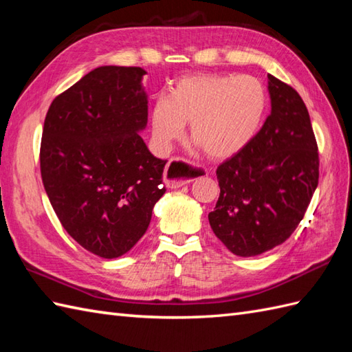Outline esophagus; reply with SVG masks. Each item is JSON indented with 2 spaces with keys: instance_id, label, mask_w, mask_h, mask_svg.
Segmentation results:
<instances>
[{
  "instance_id": "esophagus-1",
  "label": "esophagus",
  "mask_w": 352,
  "mask_h": 352,
  "mask_svg": "<svg viewBox=\"0 0 352 352\" xmlns=\"http://www.w3.org/2000/svg\"><path fill=\"white\" fill-rule=\"evenodd\" d=\"M198 170L189 166L188 163L182 162L180 159H172L168 162L166 168L163 172V183L169 189H178L184 184L197 180Z\"/></svg>"
}]
</instances>
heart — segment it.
I'll list each match as a JSON object with an SVG mask.
<instances>
[{
	"label": "heart",
	"mask_w": 352,
	"mask_h": 352,
	"mask_svg": "<svg viewBox=\"0 0 352 352\" xmlns=\"http://www.w3.org/2000/svg\"><path fill=\"white\" fill-rule=\"evenodd\" d=\"M267 111L261 80L234 74H193L155 100L149 126L157 149L168 151L190 124V138L213 160L241 154L256 139Z\"/></svg>",
	"instance_id": "b5f03b06"
}]
</instances>
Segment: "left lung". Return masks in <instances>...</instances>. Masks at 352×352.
Here are the masks:
<instances>
[{"label":"left lung","instance_id":"obj_1","mask_svg":"<svg viewBox=\"0 0 352 352\" xmlns=\"http://www.w3.org/2000/svg\"><path fill=\"white\" fill-rule=\"evenodd\" d=\"M271 115L241 154L216 169L221 193L208 222L241 257L287 241L318 188L319 155L309 110L294 87L269 74Z\"/></svg>","mask_w":352,"mask_h":352}]
</instances>
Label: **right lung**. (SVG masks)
Listing matches in <instances>:
<instances>
[{
    "instance_id": "right-lung-1",
    "label": "right lung",
    "mask_w": 352,
    "mask_h": 352,
    "mask_svg": "<svg viewBox=\"0 0 352 352\" xmlns=\"http://www.w3.org/2000/svg\"><path fill=\"white\" fill-rule=\"evenodd\" d=\"M145 74L100 66L56 96L45 118V192L68 234L102 258L121 257L139 242L166 192V160L139 134L148 122Z\"/></svg>"
}]
</instances>
